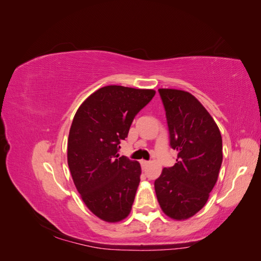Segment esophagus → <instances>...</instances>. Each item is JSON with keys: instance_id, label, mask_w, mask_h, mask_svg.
Returning <instances> with one entry per match:
<instances>
[{"instance_id": "1", "label": "esophagus", "mask_w": 261, "mask_h": 261, "mask_svg": "<svg viewBox=\"0 0 261 261\" xmlns=\"http://www.w3.org/2000/svg\"><path fill=\"white\" fill-rule=\"evenodd\" d=\"M149 163H150V162H149V161H146V160H141V161H140V164H141V167H143L144 169H145V168L147 167V165H148Z\"/></svg>"}]
</instances>
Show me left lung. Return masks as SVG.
Here are the masks:
<instances>
[{
    "label": "left lung",
    "instance_id": "obj_1",
    "mask_svg": "<svg viewBox=\"0 0 261 261\" xmlns=\"http://www.w3.org/2000/svg\"><path fill=\"white\" fill-rule=\"evenodd\" d=\"M176 163L154 181L162 211L174 220L195 216L208 201L222 164V137L217 123L192 93L160 88Z\"/></svg>",
    "mask_w": 261,
    "mask_h": 261
}]
</instances>
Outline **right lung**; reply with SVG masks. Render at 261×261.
I'll use <instances>...</instances> for the list:
<instances>
[{"label": "right lung", "instance_id": "obj_1", "mask_svg": "<svg viewBox=\"0 0 261 261\" xmlns=\"http://www.w3.org/2000/svg\"><path fill=\"white\" fill-rule=\"evenodd\" d=\"M153 89L106 86L78 108L67 141L74 184L94 216L109 223L128 217L140 181L137 161L118 156L134 117L153 98Z\"/></svg>", "mask_w": 261, "mask_h": 261}]
</instances>
